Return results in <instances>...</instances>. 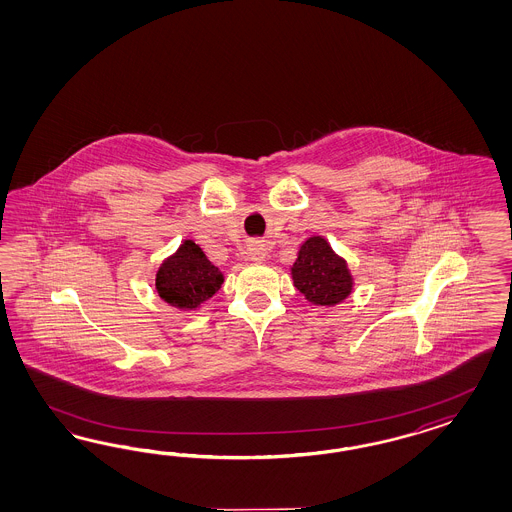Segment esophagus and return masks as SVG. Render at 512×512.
<instances>
[{
	"label": "esophagus",
	"mask_w": 512,
	"mask_h": 512,
	"mask_svg": "<svg viewBox=\"0 0 512 512\" xmlns=\"http://www.w3.org/2000/svg\"><path fill=\"white\" fill-rule=\"evenodd\" d=\"M246 255L251 263H263L264 259L268 257V249L261 240H253L246 249Z\"/></svg>",
	"instance_id": "obj_1"
}]
</instances>
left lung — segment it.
Masks as SVG:
<instances>
[{"instance_id": "8db88e82", "label": "left lung", "mask_w": 512, "mask_h": 512, "mask_svg": "<svg viewBox=\"0 0 512 512\" xmlns=\"http://www.w3.org/2000/svg\"><path fill=\"white\" fill-rule=\"evenodd\" d=\"M291 278L296 289L313 306L332 308L353 293L355 279L347 266L323 236H310L300 249Z\"/></svg>"}]
</instances>
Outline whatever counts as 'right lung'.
Listing matches in <instances>:
<instances>
[{
    "label": "right lung",
    "mask_w": 512,
    "mask_h": 512,
    "mask_svg": "<svg viewBox=\"0 0 512 512\" xmlns=\"http://www.w3.org/2000/svg\"><path fill=\"white\" fill-rule=\"evenodd\" d=\"M223 272L210 263L193 240H184L155 274V291L163 302L182 311L201 310L221 289Z\"/></svg>",
    "instance_id": "obj_1"
}]
</instances>
